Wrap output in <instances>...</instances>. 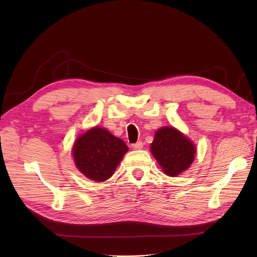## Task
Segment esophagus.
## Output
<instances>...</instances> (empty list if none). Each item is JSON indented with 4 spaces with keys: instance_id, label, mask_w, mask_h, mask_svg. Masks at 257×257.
I'll return each instance as SVG.
<instances>
[{
    "instance_id": "obj_1",
    "label": "esophagus",
    "mask_w": 257,
    "mask_h": 257,
    "mask_svg": "<svg viewBox=\"0 0 257 257\" xmlns=\"http://www.w3.org/2000/svg\"><path fill=\"white\" fill-rule=\"evenodd\" d=\"M143 147H144L143 142H138V143L132 145V148L134 150H141V149H143Z\"/></svg>"
}]
</instances>
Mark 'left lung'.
Listing matches in <instances>:
<instances>
[{"mask_svg":"<svg viewBox=\"0 0 257 257\" xmlns=\"http://www.w3.org/2000/svg\"><path fill=\"white\" fill-rule=\"evenodd\" d=\"M151 152L166 175L176 177L193 164L194 143L174 127H161L155 132Z\"/></svg>","mask_w":257,"mask_h":257,"instance_id":"1","label":"left lung"}]
</instances>
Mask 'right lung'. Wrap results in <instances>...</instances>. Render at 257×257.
<instances>
[{
  "mask_svg": "<svg viewBox=\"0 0 257 257\" xmlns=\"http://www.w3.org/2000/svg\"><path fill=\"white\" fill-rule=\"evenodd\" d=\"M128 151L120 139L101 127H93L76 140L73 157L77 169L88 179L103 182L109 179Z\"/></svg>",
  "mask_w": 257,
  "mask_h": 257,
  "instance_id": "obj_1",
  "label": "right lung"
}]
</instances>
